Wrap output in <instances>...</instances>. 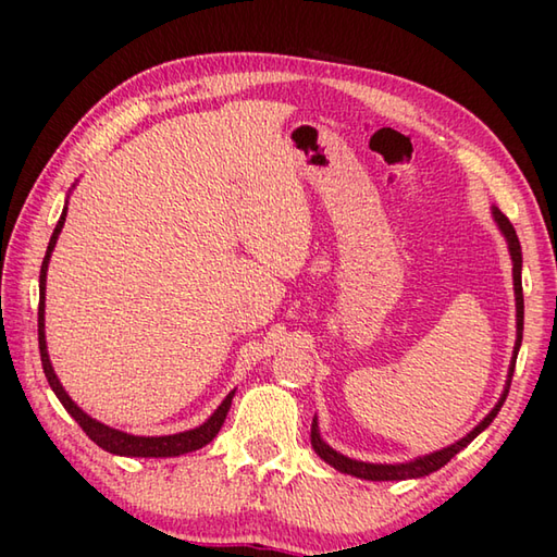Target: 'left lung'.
<instances>
[{"label":"left lung","mask_w":557,"mask_h":557,"mask_svg":"<svg viewBox=\"0 0 557 557\" xmlns=\"http://www.w3.org/2000/svg\"><path fill=\"white\" fill-rule=\"evenodd\" d=\"M493 218H495V222H498V227H500L503 236L507 239V248H510V256H512V280H515V301H517V339H515V351H512L510 371H507L505 389H503V395L498 399V405L491 409L488 417L483 419L474 431H469L465 437H461V441L447 445L443 449H437V453L423 455V457H417V459H411V461H401V465H371V461H359V459H351V457L339 455L337 449H333L323 441L321 431H318V419H313V423H311V445H313V449L318 453V457L325 459L330 467H335L337 471H342V474H351V476L366 479V481H405V479L429 476V474H433V471L445 467L447 461L459 453V449H465L481 431L488 429L495 417H498V411H500V407L505 405V399H507V393H510L517 354H519V347H522L524 294H522V246H519L517 232L512 227V222L507 220L498 208H493Z\"/></svg>","instance_id":"obj_1"}]
</instances>
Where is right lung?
<instances>
[{
	"mask_svg": "<svg viewBox=\"0 0 557 557\" xmlns=\"http://www.w3.org/2000/svg\"><path fill=\"white\" fill-rule=\"evenodd\" d=\"M64 220H66V206L62 210V218H59L57 227L50 236V246H47V253L42 260V268H40V306H38V342H40V361H42V371L47 383H50L52 393L57 395V399L62 401L64 409L71 413L78 421V425L86 435L90 437L92 443L100 445L102 449H108L112 455H120V457H180L186 453H194V449H200L203 445H208L212 437H215L222 429L224 419H227V411L232 407V397L236 389L222 399V405L212 411V417L196 425L191 431H184V433H174V435H132V433H124V431H116L110 429V425H104L100 421H96L92 417H88L86 411H83L74 399L66 395V389L59 383V377L52 369L50 363V354H47V342H45V282H47V265H50V258L54 251V244L59 239V232L64 227Z\"/></svg>",
	"mask_w": 557,
	"mask_h": 557,
	"instance_id": "1",
	"label": "right lung"
}]
</instances>
